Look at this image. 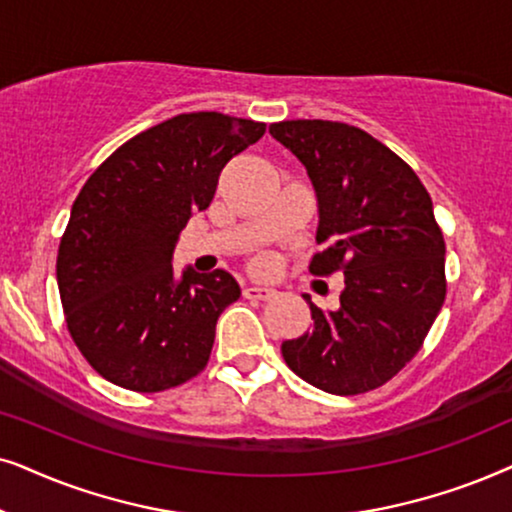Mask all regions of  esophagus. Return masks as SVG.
Segmentation results:
<instances>
[{
	"instance_id": "34e87169",
	"label": "esophagus",
	"mask_w": 512,
	"mask_h": 512,
	"mask_svg": "<svg viewBox=\"0 0 512 512\" xmlns=\"http://www.w3.org/2000/svg\"><path fill=\"white\" fill-rule=\"evenodd\" d=\"M276 295L274 288H269V285H245L243 288V297L248 299H271Z\"/></svg>"
}]
</instances>
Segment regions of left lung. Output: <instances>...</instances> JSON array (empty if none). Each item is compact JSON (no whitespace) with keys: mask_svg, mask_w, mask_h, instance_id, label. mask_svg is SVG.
Returning a JSON list of instances; mask_svg holds the SVG:
<instances>
[{"mask_svg":"<svg viewBox=\"0 0 512 512\" xmlns=\"http://www.w3.org/2000/svg\"><path fill=\"white\" fill-rule=\"evenodd\" d=\"M271 138L306 168L318 201L311 274L344 271L337 311L304 295L313 325L283 342L285 363L320 391L356 395L414 358L445 302V238L417 173L356 126L281 121Z\"/></svg>","mask_w":512,"mask_h":512,"instance_id":"left-lung-1","label":"left lung"}]
</instances>
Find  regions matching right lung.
<instances>
[{
    "label": "right lung",
    "instance_id": "right-lung-1",
    "mask_svg": "<svg viewBox=\"0 0 512 512\" xmlns=\"http://www.w3.org/2000/svg\"><path fill=\"white\" fill-rule=\"evenodd\" d=\"M264 131L220 112L177 114L124 142L81 187L56 276L67 330L107 381L159 393L208 365L217 318L241 288L224 269L175 278V243L227 161Z\"/></svg>",
    "mask_w": 512,
    "mask_h": 512
}]
</instances>
